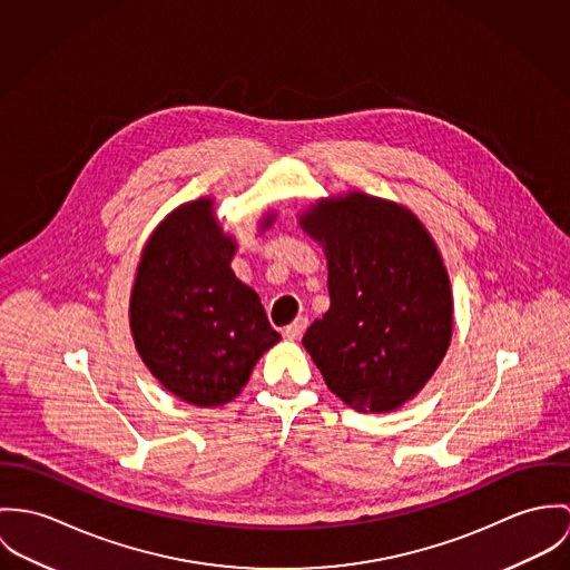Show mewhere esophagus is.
I'll return each mask as SVG.
<instances>
[{"label":"esophagus","instance_id":"1","mask_svg":"<svg viewBox=\"0 0 570 570\" xmlns=\"http://www.w3.org/2000/svg\"><path fill=\"white\" fill-rule=\"evenodd\" d=\"M306 327H308V318H306V316H297L291 325L284 327V336H286L288 341H297V338L304 334Z\"/></svg>","mask_w":570,"mask_h":570}]
</instances>
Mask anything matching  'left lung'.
I'll list each match as a JSON object with an SVG mask.
<instances>
[{"label":"left lung","instance_id":"left-lung-1","mask_svg":"<svg viewBox=\"0 0 570 570\" xmlns=\"http://www.w3.org/2000/svg\"><path fill=\"white\" fill-rule=\"evenodd\" d=\"M302 225L325 247L330 291L304 347L345 404L397 409L435 374L452 336L435 243L409 209L361 191L318 203Z\"/></svg>","mask_w":570,"mask_h":570}]
</instances>
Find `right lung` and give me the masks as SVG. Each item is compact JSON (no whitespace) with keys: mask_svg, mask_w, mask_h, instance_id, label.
Segmentation results:
<instances>
[{"mask_svg":"<svg viewBox=\"0 0 570 570\" xmlns=\"http://www.w3.org/2000/svg\"><path fill=\"white\" fill-rule=\"evenodd\" d=\"M234 240L212 218V200L188 203L150 236L130 293L141 361L196 406L234 400L279 341L257 293L234 275Z\"/></svg>","mask_w":570,"mask_h":570,"instance_id":"add662e5","label":"right lung"}]
</instances>
